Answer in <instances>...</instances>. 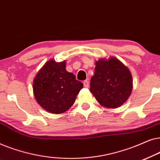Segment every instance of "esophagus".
I'll list each match as a JSON object with an SVG mask.
<instances>
[{
	"mask_svg": "<svg viewBox=\"0 0 160 160\" xmlns=\"http://www.w3.org/2000/svg\"><path fill=\"white\" fill-rule=\"evenodd\" d=\"M83 84H84V87H89V82L87 80H86V81H84V83H83Z\"/></svg>",
	"mask_w": 160,
	"mask_h": 160,
	"instance_id": "esophagus-1",
	"label": "esophagus"
}]
</instances>
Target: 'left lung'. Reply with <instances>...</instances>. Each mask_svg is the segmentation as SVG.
I'll return each mask as SVG.
<instances>
[{
    "label": "left lung",
    "instance_id": "1",
    "mask_svg": "<svg viewBox=\"0 0 160 160\" xmlns=\"http://www.w3.org/2000/svg\"><path fill=\"white\" fill-rule=\"evenodd\" d=\"M132 90V74L121 61L114 57L96 61L90 92L102 106L119 108L128 100Z\"/></svg>",
    "mask_w": 160,
    "mask_h": 160
}]
</instances>
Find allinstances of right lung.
<instances>
[{
  "instance_id": "add662e5",
  "label": "right lung",
  "mask_w": 160,
  "mask_h": 160,
  "mask_svg": "<svg viewBox=\"0 0 160 160\" xmlns=\"http://www.w3.org/2000/svg\"><path fill=\"white\" fill-rule=\"evenodd\" d=\"M66 62L48 60L39 70L32 83L36 101L48 112L60 114L73 106L83 84L65 69Z\"/></svg>"
}]
</instances>
